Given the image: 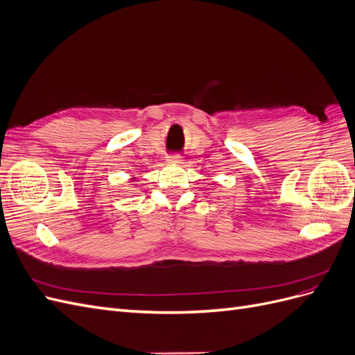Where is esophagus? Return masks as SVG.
Here are the masks:
<instances>
[{"mask_svg":"<svg viewBox=\"0 0 355 355\" xmlns=\"http://www.w3.org/2000/svg\"><path fill=\"white\" fill-rule=\"evenodd\" d=\"M167 161L170 164H182V163H184V157L179 155V154H175V155L167 157Z\"/></svg>","mask_w":355,"mask_h":355,"instance_id":"34e87169","label":"esophagus"}]
</instances>
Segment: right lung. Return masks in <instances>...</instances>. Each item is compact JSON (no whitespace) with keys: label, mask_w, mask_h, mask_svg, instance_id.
<instances>
[{"label":"right lung","mask_w":355,"mask_h":355,"mask_svg":"<svg viewBox=\"0 0 355 355\" xmlns=\"http://www.w3.org/2000/svg\"><path fill=\"white\" fill-rule=\"evenodd\" d=\"M135 179H136V178H135V176H133V178H132V182H135Z\"/></svg>","instance_id":"1"}]
</instances>
